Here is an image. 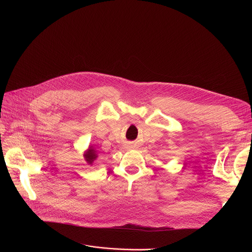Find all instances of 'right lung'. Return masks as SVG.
Here are the masks:
<instances>
[{"instance_id":"right-lung-1","label":"right lung","mask_w":252,"mask_h":252,"mask_svg":"<svg viewBox=\"0 0 252 252\" xmlns=\"http://www.w3.org/2000/svg\"><path fill=\"white\" fill-rule=\"evenodd\" d=\"M96 153H95V151L93 149V148H90L89 149V151L87 152V154L85 155V158H86V160L90 163V164H92L93 163V161L96 158Z\"/></svg>"}]
</instances>
